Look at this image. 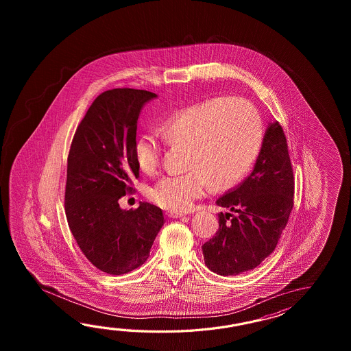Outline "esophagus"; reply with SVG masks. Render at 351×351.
Returning a JSON list of instances; mask_svg holds the SVG:
<instances>
[{
    "instance_id": "34e87169",
    "label": "esophagus",
    "mask_w": 351,
    "mask_h": 351,
    "mask_svg": "<svg viewBox=\"0 0 351 351\" xmlns=\"http://www.w3.org/2000/svg\"><path fill=\"white\" fill-rule=\"evenodd\" d=\"M167 215H168V217H171V218H182V217L184 216L183 213H179V212H168Z\"/></svg>"
}]
</instances>
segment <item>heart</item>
I'll return each instance as SVG.
<instances>
[{"label": "heart", "mask_w": 351, "mask_h": 351, "mask_svg": "<svg viewBox=\"0 0 351 351\" xmlns=\"http://www.w3.org/2000/svg\"><path fill=\"white\" fill-rule=\"evenodd\" d=\"M160 135L168 145L186 148L188 172L160 179L148 195L160 208L184 212L208 184L213 191H226L246 177L261 150L263 121L248 100L213 97L173 112ZM133 154L138 168L152 174L159 165L160 145L153 136L142 135Z\"/></svg>", "instance_id": "heart-1"}]
</instances>
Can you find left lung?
<instances>
[{
    "instance_id": "8db88e82",
    "label": "left lung",
    "mask_w": 351,
    "mask_h": 351,
    "mask_svg": "<svg viewBox=\"0 0 351 351\" xmlns=\"http://www.w3.org/2000/svg\"><path fill=\"white\" fill-rule=\"evenodd\" d=\"M295 178L284 129L271 123L254 171L217 199L218 231L203 246L204 263L222 276L254 269L275 251L293 207Z\"/></svg>"
}]
</instances>
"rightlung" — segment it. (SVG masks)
I'll return each instance as SVG.
<instances>
[{
  "label": "right lung",
  "mask_w": 351,
  "mask_h": 351,
  "mask_svg": "<svg viewBox=\"0 0 351 351\" xmlns=\"http://www.w3.org/2000/svg\"><path fill=\"white\" fill-rule=\"evenodd\" d=\"M147 90H108L90 105L67 156L65 215L82 254L97 269L123 275L149 257L165 224L162 209L147 202L123 210L119 199L134 192L139 177L133 147Z\"/></svg>",
  "instance_id": "right-lung-1"
}]
</instances>
